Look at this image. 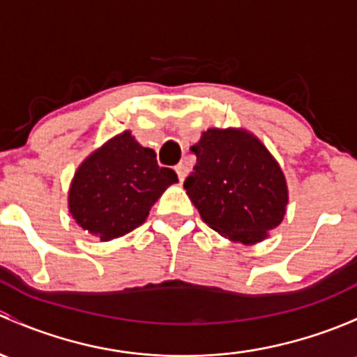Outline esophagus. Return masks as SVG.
<instances>
[{
    "label": "esophagus",
    "instance_id": "esophagus-1",
    "mask_svg": "<svg viewBox=\"0 0 357 357\" xmlns=\"http://www.w3.org/2000/svg\"><path fill=\"white\" fill-rule=\"evenodd\" d=\"M176 169V174H178V178H179V181H185V178L186 176H188V167L185 166V164H178V166L174 167Z\"/></svg>",
    "mask_w": 357,
    "mask_h": 357
}]
</instances>
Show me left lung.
Wrapping results in <instances>:
<instances>
[{
  "instance_id": "left-lung-1",
  "label": "left lung",
  "mask_w": 357,
  "mask_h": 357,
  "mask_svg": "<svg viewBox=\"0 0 357 357\" xmlns=\"http://www.w3.org/2000/svg\"><path fill=\"white\" fill-rule=\"evenodd\" d=\"M190 150L197 164L185 179V190L208 227L232 241L253 245L282 222L286 179L253 135L212 128Z\"/></svg>"
}]
</instances>
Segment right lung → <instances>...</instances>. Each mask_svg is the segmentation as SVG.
<instances>
[{
  "label": "right lung",
  "instance_id": "right-lung-1",
  "mask_svg": "<svg viewBox=\"0 0 357 357\" xmlns=\"http://www.w3.org/2000/svg\"><path fill=\"white\" fill-rule=\"evenodd\" d=\"M176 181L172 169L159 167L152 149L142 147L125 131L78 167L70 212L89 234L111 241L144 224L150 207Z\"/></svg>",
  "mask_w": 357,
  "mask_h": 357
}]
</instances>
